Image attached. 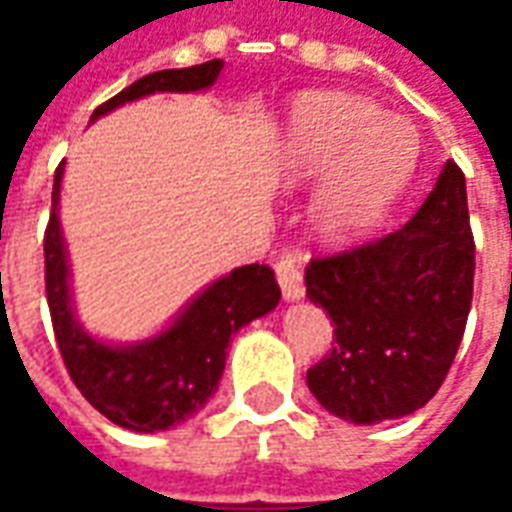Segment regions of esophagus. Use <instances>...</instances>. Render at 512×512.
Returning a JSON list of instances; mask_svg holds the SVG:
<instances>
[{"instance_id":"1","label":"esophagus","mask_w":512,"mask_h":512,"mask_svg":"<svg viewBox=\"0 0 512 512\" xmlns=\"http://www.w3.org/2000/svg\"><path fill=\"white\" fill-rule=\"evenodd\" d=\"M274 274H277V282L285 299L293 301L304 296V277H301V268L293 257H279L274 263Z\"/></svg>"}]
</instances>
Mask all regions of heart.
Here are the masks:
<instances>
[{"instance_id": "b5f03b06", "label": "heart", "mask_w": 512, "mask_h": 512, "mask_svg": "<svg viewBox=\"0 0 512 512\" xmlns=\"http://www.w3.org/2000/svg\"><path fill=\"white\" fill-rule=\"evenodd\" d=\"M417 153V131L351 93H312L293 109L285 147L290 178L327 175L315 222L332 238H354L381 219Z\"/></svg>"}]
</instances>
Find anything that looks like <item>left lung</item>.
I'll return each instance as SVG.
<instances>
[{
    "label": "left lung",
    "mask_w": 512,
    "mask_h": 512,
    "mask_svg": "<svg viewBox=\"0 0 512 512\" xmlns=\"http://www.w3.org/2000/svg\"><path fill=\"white\" fill-rule=\"evenodd\" d=\"M304 279L334 323L332 351L307 370L318 403L356 425L425 406L450 373L472 307L474 235L461 167L444 164L406 227L312 257Z\"/></svg>",
    "instance_id": "obj_1"
}]
</instances>
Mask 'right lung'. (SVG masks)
Instances as JSON below:
<instances>
[{
    "mask_svg": "<svg viewBox=\"0 0 512 512\" xmlns=\"http://www.w3.org/2000/svg\"><path fill=\"white\" fill-rule=\"evenodd\" d=\"M222 60H208L191 68H172L142 76L123 93L109 98L95 117L115 106L150 93H189L205 90L222 73ZM62 164L54 172L51 216L43 235L46 257V299L68 376L90 406L115 425L139 433H156L194 417L222 378L227 345L241 326L277 307L279 285L274 271L260 263L235 268L191 301L189 310L153 340L131 348H112L82 332L71 310L68 260L62 246L57 202H60Z\"/></svg>",
    "mask_w": 512,
    "mask_h": 512,
    "instance_id": "add662e5",
    "label": "right lung"
}]
</instances>
